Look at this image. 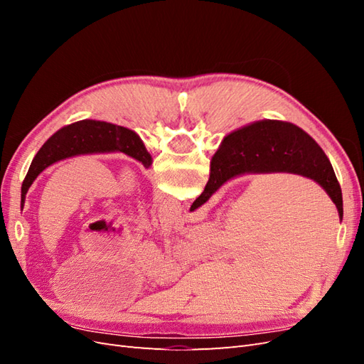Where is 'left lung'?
Wrapping results in <instances>:
<instances>
[{"label":"left lung","mask_w":364,"mask_h":364,"mask_svg":"<svg viewBox=\"0 0 364 364\" xmlns=\"http://www.w3.org/2000/svg\"><path fill=\"white\" fill-rule=\"evenodd\" d=\"M109 151L126 153L142 162L146 168L151 165V156L134 130L94 119H83L62 127L41 147L35 159L31 161L28 173L21 186V208L24 206L26 194L33 181L51 164L77 155Z\"/></svg>","instance_id":"obj_1"}]
</instances>
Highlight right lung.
Instances as JSON below:
<instances>
[{
    "mask_svg": "<svg viewBox=\"0 0 364 364\" xmlns=\"http://www.w3.org/2000/svg\"><path fill=\"white\" fill-rule=\"evenodd\" d=\"M245 173H294L316 181L331 197L340 218L343 199L333 165L302 129L264 119L228 135L211 161V174L190 211L203 205L226 181Z\"/></svg>",
    "mask_w": 364,
    "mask_h": 364,
    "instance_id": "right-lung-1",
    "label": "right lung"
}]
</instances>
